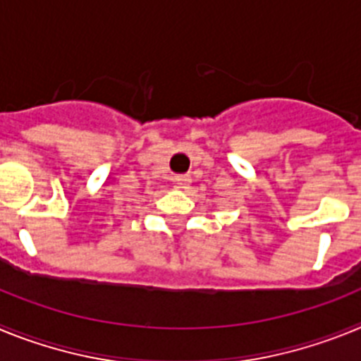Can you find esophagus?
Returning <instances> with one entry per match:
<instances>
[{
	"instance_id": "esophagus-1",
	"label": "esophagus",
	"mask_w": 361,
	"mask_h": 361,
	"mask_svg": "<svg viewBox=\"0 0 361 361\" xmlns=\"http://www.w3.org/2000/svg\"><path fill=\"white\" fill-rule=\"evenodd\" d=\"M173 183L177 184V188H180V190H184V188L190 186L191 177H190V175H177V177L173 178Z\"/></svg>"
}]
</instances>
